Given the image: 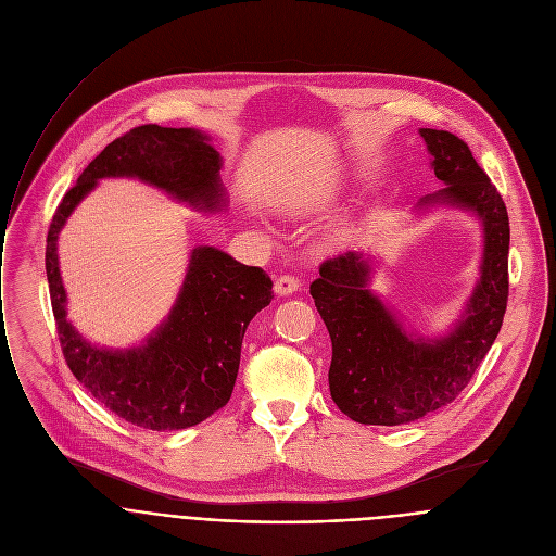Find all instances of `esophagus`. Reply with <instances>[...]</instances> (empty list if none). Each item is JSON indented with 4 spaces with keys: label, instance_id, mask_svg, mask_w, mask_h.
<instances>
[{
    "label": "esophagus",
    "instance_id": "esophagus-1",
    "mask_svg": "<svg viewBox=\"0 0 556 556\" xmlns=\"http://www.w3.org/2000/svg\"><path fill=\"white\" fill-rule=\"evenodd\" d=\"M296 288H299V281L292 275H283L275 281V292L279 296H290L292 292H296Z\"/></svg>",
    "mask_w": 556,
    "mask_h": 556
}]
</instances>
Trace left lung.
<instances>
[{"instance_id": "8db88e82", "label": "left lung", "mask_w": 556, "mask_h": 556, "mask_svg": "<svg viewBox=\"0 0 556 556\" xmlns=\"http://www.w3.org/2000/svg\"><path fill=\"white\" fill-rule=\"evenodd\" d=\"M431 169L444 189L420 198L416 215L459 208L482 226L480 277L444 334L422 337L374 292V257L348 251L321 264L309 294L332 339L330 393L361 425L395 427L420 420L468 384L495 343L508 301L510 226L502 195L475 163L464 140L442 129H420Z\"/></svg>"}]
</instances>
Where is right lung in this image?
<instances>
[{
  "instance_id": "obj_1",
  "label": "right lung",
  "mask_w": 556,
  "mask_h": 556,
  "mask_svg": "<svg viewBox=\"0 0 556 556\" xmlns=\"http://www.w3.org/2000/svg\"><path fill=\"white\" fill-rule=\"evenodd\" d=\"M222 155L193 127L140 125L110 142L63 195L46 247V277L67 367L118 418L151 431L195 427L222 409L240 369L242 341L253 316L273 299V281L215 247H195L165 321L140 345L103 348L67 319L59 270V235L105 178H136L200 213H222L228 193Z\"/></svg>"
}]
</instances>
